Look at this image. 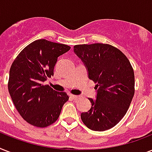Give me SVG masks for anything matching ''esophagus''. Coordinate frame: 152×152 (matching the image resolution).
Listing matches in <instances>:
<instances>
[{
    "label": "esophagus",
    "instance_id": "esophagus-1",
    "mask_svg": "<svg viewBox=\"0 0 152 152\" xmlns=\"http://www.w3.org/2000/svg\"><path fill=\"white\" fill-rule=\"evenodd\" d=\"M70 97L72 99L74 100H76V99H80V96H78V95H70Z\"/></svg>",
    "mask_w": 152,
    "mask_h": 152
}]
</instances>
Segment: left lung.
<instances>
[{"label":"left lung","instance_id":"8db88e82","mask_svg":"<svg viewBox=\"0 0 152 152\" xmlns=\"http://www.w3.org/2000/svg\"><path fill=\"white\" fill-rule=\"evenodd\" d=\"M74 52L87 67L88 77L98 89L91 107L81 113L83 124L94 131H106L120 121L135 93V76L127 57L114 46L103 43L74 46Z\"/></svg>","mask_w":152,"mask_h":152}]
</instances>
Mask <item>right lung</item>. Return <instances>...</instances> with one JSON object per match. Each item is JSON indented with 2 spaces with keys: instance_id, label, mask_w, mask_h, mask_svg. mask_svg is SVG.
Segmentation results:
<instances>
[{
  "instance_id": "obj_1",
  "label": "right lung",
  "mask_w": 152,
  "mask_h": 152,
  "mask_svg": "<svg viewBox=\"0 0 152 152\" xmlns=\"http://www.w3.org/2000/svg\"><path fill=\"white\" fill-rule=\"evenodd\" d=\"M71 47L46 39L35 40L15 57L9 71L8 88L21 117L31 125L47 127L58 119L68 100L65 92H58L43 82L53 76L57 57Z\"/></svg>"
}]
</instances>
